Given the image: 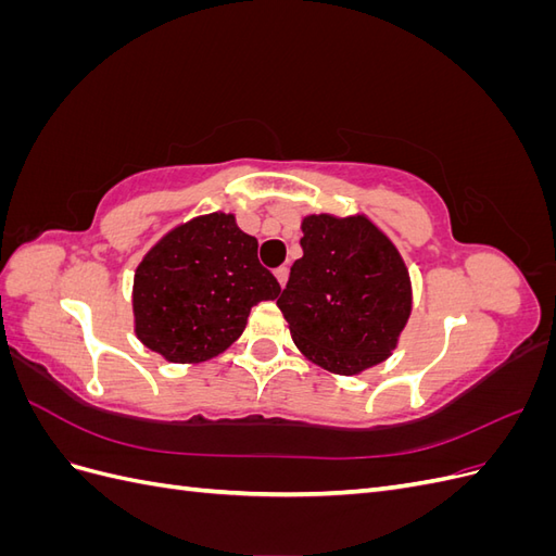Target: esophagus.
Wrapping results in <instances>:
<instances>
[{
  "mask_svg": "<svg viewBox=\"0 0 556 556\" xmlns=\"http://www.w3.org/2000/svg\"><path fill=\"white\" fill-rule=\"evenodd\" d=\"M274 276L280 282V288H285V282H288V276H290V268L288 266H278L276 271H274Z\"/></svg>",
  "mask_w": 556,
  "mask_h": 556,
  "instance_id": "obj_1",
  "label": "esophagus"
}]
</instances>
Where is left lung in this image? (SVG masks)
Returning a JSON list of instances; mask_svg holds the SVG:
<instances>
[{"label":"left lung","instance_id":"1","mask_svg":"<svg viewBox=\"0 0 556 556\" xmlns=\"http://www.w3.org/2000/svg\"><path fill=\"white\" fill-rule=\"evenodd\" d=\"M304 257L278 296L301 355L325 371L357 376L392 355L413 311L396 245L366 215L301 220Z\"/></svg>","mask_w":556,"mask_h":556}]
</instances>
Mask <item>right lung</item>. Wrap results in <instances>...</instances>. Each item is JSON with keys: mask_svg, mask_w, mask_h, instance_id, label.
<instances>
[{"mask_svg": "<svg viewBox=\"0 0 556 556\" xmlns=\"http://www.w3.org/2000/svg\"><path fill=\"white\" fill-rule=\"evenodd\" d=\"M280 285L257 260V239L231 213L178 225L146 252L131 290L134 333L166 362L199 364L225 352L250 308Z\"/></svg>", "mask_w": 556, "mask_h": 556, "instance_id": "1", "label": "right lung"}]
</instances>
